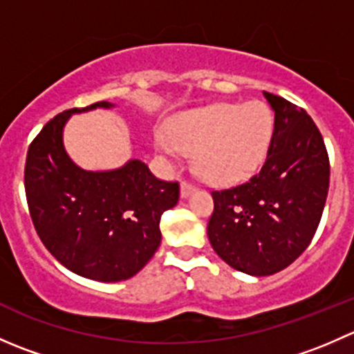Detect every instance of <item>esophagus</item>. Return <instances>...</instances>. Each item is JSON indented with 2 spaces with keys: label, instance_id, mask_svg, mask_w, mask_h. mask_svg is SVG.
Here are the masks:
<instances>
[{
  "label": "esophagus",
  "instance_id": "1",
  "mask_svg": "<svg viewBox=\"0 0 354 354\" xmlns=\"http://www.w3.org/2000/svg\"><path fill=\"white\" fill-rule=\"evenodd\" d=\"M195 188H197V187H195L194 183H190V181L183 180V181H181V197H188V195H190V194H194Z\"/></svg>",
  "mask_w": 354,
  "mask_h": 354
}]
</instances>
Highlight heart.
<instances>
[{
    "label": "heart",
    "instance_id": "obj_1",
    "mask_svg": "<svg viewBox=\"0 0 354 354\" xmlns=\"http://www.w3.org/2000/svg\"><path fill=\"white\" fill-rule=\"evenodd\" d=\"M272 133V118L262 102L216 104L185 113L169 133L156 142L171 159L195 152L198 174L212 183H233L250 176L262 164Z\"/></svg>",
    "mask_w": 354,
    "mask_h": 354
}]
</instances>
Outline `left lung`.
<instances>
[{
    "label": "left lung",
    "instance_id": "left-lung-1",
    "mask_svg": "<svg viewBox=\"0 0 354 354\" xmlns=\"http://www.w3.org/2000/svg\"><path fill=\"white\" fill-rule=\"evenodd\" d=\"M274 109L266 162L250 180L212 190L207 234L240 272L270 276L312 243L329 192L330 164L315 121L299 106L263 92Z\"/></svg>",
    "mask_w": 354,
    "mask_h": 354
}]
</instances>
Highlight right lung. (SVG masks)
Here are the masks:
<instances>
[{"instance_id":"obj_1","label":"right lung","mask_w":354,"mask_h":354,"mask_svg":"<svg viewBox=\"0 0 354 354\" xmlns=\"http://www.w3.org/2000/svg\"><path fill=\"white\" fill-rule=\"evenodd\" d=\"M101 101L56 114L30 142L25 197L39 238L71 272L116 283L135 276L160 243V216L180 198V183L156 178L142 160L92 173L75 166L62 133L73 113L109 108Z\"/></svg>"}]
</instances>
